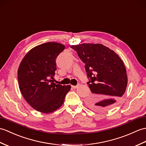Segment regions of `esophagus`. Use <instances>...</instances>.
Instances as JSON below:
<instances>
[{"label": "esophagus", "mask_w": 146, "mask_h": 146, "mask_svg": "<svg viewBox=\"0 0 146 146\" xmlns=\"http://www.w3.org/2000/svg\"><path fill=\"white\" fill-rule=\"evenodd\" d=\"M79 85H80V84H77V85H76V86H73H73H72V87L73 88H74V89H76V88H77L78 87Z\"/></svg>", "instance_id": "esophagus-1"}]
</instances>
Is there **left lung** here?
<instances>
[{"label": "left lung", "instance_id": "1", "mask_svg": "<svg viewBox=\"0 0 146 146\" xmlns=\"http://www.w3.org/2000/svg\"><path fill=\"white\" fill-rule=\"evenodd\" d=\"M80 58L85 63L93 93L86 101L91 110L104 111L113 108L126 90L127 76L124 63L113 50L97 43L72 45Z\"/></svg>", "mask_w": 146, "mask_h": 146}]
</instances>
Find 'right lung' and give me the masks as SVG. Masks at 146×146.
<instances>
[{
  "label": "right lung",
  "mask_w": 146,
  "mask_h": 146,
  "mask_svg": "<svg viewBox=\"0 0 146 146\" xmlns=\"http://www.w3.org/2000/svg\"><path fill=\"white\" fill-rule=\"evenodd\" d=\"M65 46L56 42L36 46L26 54L18 70L19 88L30 106L43 113L55 111L63 104L70 85L53 83L56 59Z\"/></svg>",
  "instance_id": "right-lung-1"
}]
</instances>
